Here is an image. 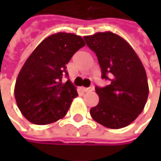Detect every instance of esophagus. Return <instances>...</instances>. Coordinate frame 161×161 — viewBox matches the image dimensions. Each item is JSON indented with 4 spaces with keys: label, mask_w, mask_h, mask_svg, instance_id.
Listing matches in <instances>:
<instances>
[{
    "label": "esophagus",
    "mask_w": 161,
    "mask_h": 161,
    "mask_svg": "<svg viewBox=\"0 0 161 161\" xmlns=\"http://www.w3.org/2000/svg\"><path fill=\"white\" fill-rule=\"evenodd\" d=\"M82 89H83L84 92H90V91L93 90V87L92 86L91 87H82Z\"/></svg>",
    "instance_id": "esophagus-1"
}]
</instances>
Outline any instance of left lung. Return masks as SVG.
I'll use <instances>...</instances> for the list:
<instances>
[{"instance_id": "8db88e82", "label": "left lung", "mask_w": 161, "mask_h": 161, "mask_svg": "<svg viewBox=\"0 0 161 161\" xmlns=\"http://www.w3.org/2000/svg\"><path fill=\"white\" fill-rule=\"evenodd\" d=\"M84 39L98 58L102 78L110 81L104 87H95L100 101L90 109V115L106 128H124L137 118L147 101L149 88L143 63L130 44L111 31Z\"/></svg>"}]
</instances>
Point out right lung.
I'll use <instances>...</instances> for the list:
<instances>
[{
	"instance_id": "obj_1",
	"label": "right lung",
	"mask_w": 161,
	"mask_h": 161,
	"mask_svg": "<svg viewBox=\"0 0 161 161\" xmlns=\"http://www.w3.org/2000/svg\"><path fill=\"white\" fill-rule=\"evenodd\" d=\"M81 36L58 32L42 41L21 68L15 86V98L21 114L31 123L47 125L65 116L78 96L68 77L66 64L85 47Z\"/></svg>"
}]
</instances>
